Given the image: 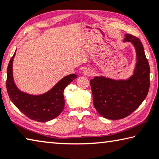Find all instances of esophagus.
Instances as JSON below:
<instances>
[{
  "label": "esophagus",
  "mask_w": 159,
  "mask_h": 159,
  "mask_svg": "<svg viewBox=\"0 0 159 159\" xmlns=\"http://www.w3.org/2000/svg\"><path fill=\"white\" fill-rule=\"evenodd\" d=\"M83 75L85 76H92L93 75V71L91 69H86L83 72Z\"/></svg>",
  "instance_id": "obj_1"
}]
</instances>
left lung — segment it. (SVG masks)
<instances>
[{
	"label": "left lung",
	"instance_id": "8db88e82",
	"mask_svg": "<svg viewBox=\"0 0 159 159\" xmlns=\"http://www.w3.org/2000/svg\"><path fill=\"white\" fill-rule=\"evenodd\" d=\"M123 42H130L136 53L133 75L126 80L97 76L90 80L94 106L104 118L117 120L136 110L147 96L150 86V67L141 40L126 34Z\"/></svg>",
	"mask_w": 159,
	"mask_h": 159
}]
</instances>
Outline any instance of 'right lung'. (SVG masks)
I'll return each mask as SVG.
<instances>
[{
	"instance_id": "obj_1",
	"label": "right lung",
	"mask_w": 159,
	"mask_h": 159,
	"mask_svg": "<svg viewBox=\"0 0 159 159\" xmlns=\"http://www.w3.org/2000/svg\"><path fill=\"white\" fill-rule=\"evenodd\" d=\"M16 52L7 68L6 88L11 102L28 118L39 122H46L55 119L65 107L63 92L65 87L77 77L71 74L61 79L54 87L41 94H30L22 92L16 86L13 75V62Z\"/></svg>"
}]
</instances>
